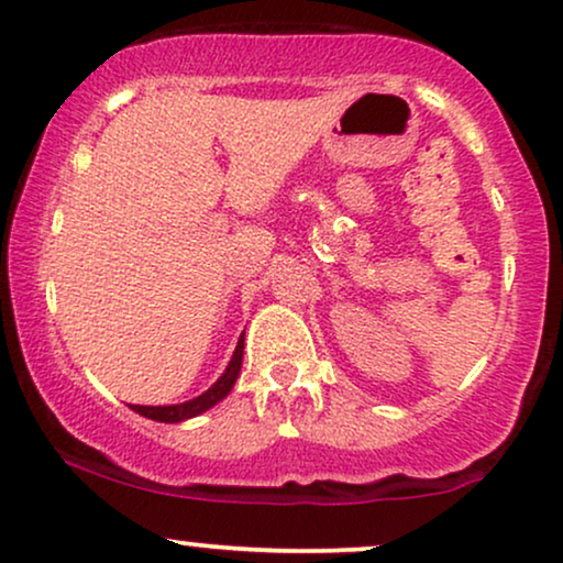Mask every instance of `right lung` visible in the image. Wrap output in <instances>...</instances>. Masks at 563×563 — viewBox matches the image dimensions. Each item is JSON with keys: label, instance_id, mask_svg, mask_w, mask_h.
Wrapping results in <instances>:
<instances>
[{"label": "right lung", "instance_id": "right-lung-1", "mask_svg": "<svg viewBox=\"0 0 563 563\" xmlns=\"http://www.w3.org/2000/svg\"><path fill=\"white\" fill-rule=\"evenodd\" d=\"M241 362H243V335L239 338V346L233 351V358L228 362L225 372L220 375V380H217L212 388L201 393V396L191 398V401H183V404H170V406H131L135 415L146 417V419H154V422H186V419L191 417H199L205 415L207 409H212L214 404H220L222 398L228 396L230 390H233L235 380H239L241 375Z\"/></svg>", "mask_w": 563, "mask_h": 563}]
</instances>
